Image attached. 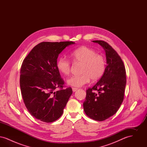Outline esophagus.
<instances>
[{"label":"esophagus","mask_w":147,"mask_h":147,"mask_svg":"<svg viewBox=\"0 0 147 147\" xmlns=\"http://www.w3.org/2000/svg\"><path fill=\"white\" fill-rule=\"evenodd\" d=\"M77 90H78V89L76 88H72V90H73V92L77 91Z\"/></svg>","instance_id":"obj_1"}]
</instances>
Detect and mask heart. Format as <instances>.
Wrapping results in <instances>:
<instances>
[{
	"label": "heart",
	"mask_w": 147,
	"mask_h": 147,
	"mask_svg": "<svg viewBox=\"0 0 147 147\" xmlns=\"http://www.w3.org/2000/svg\"><path fill=\"white\" fill-rule=\"evenodd\" d=\"M70 58L75 63L82 64L80 76H73L68 78L67 83L73 87H81L87 84L90 79L96 80L102 76L106 68V59L104 56L98 54L91 48L83 46L71 51ZM56 67L63 76L70 74L71 65L70 61L64 57L59 58Z\"/></svg>",
	"instance_id": "obj_1"
}]
</instances>
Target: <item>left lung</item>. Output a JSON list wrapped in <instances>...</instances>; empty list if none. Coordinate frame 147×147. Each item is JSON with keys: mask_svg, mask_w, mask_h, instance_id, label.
<instances>
[{"mask_svg": "<svg viewBox=\"0 0 147 147\" xmlns=\"http://www.w3.org/2000/svg\"><path fill=\"white\" fill-rule=\"evenodd\" d=\"M105 49L107 65L98 83L86 90L84 112L90 119L102 121L118 111L124 98L126 69L121 58L107 42L96 40Z\"/></svg>", "mask_w": 147, "mask_h": 147, "instance_id": "1", "label": "left lung"}]
</instances>
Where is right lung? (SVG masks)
Listing matches in <instances>:
<instances>
[{"mask_svg":"<svg viewBox=\"0 0 147 147\" xmlns=\"http://www.w3.org/2000/svg\"><path fill=\"white\" fill-rule=\"evenodd\" d=\"M74 43L41 42L24 59L20 77L21 95L28 112L35 119L49 123L63 114L73 91L70 87L63 89L64 81L56 63L59 54Z\"/></svg>","mask_w":147,"mask_h":147,"instance_id":"obj_1","label":"right lung"}]
</instances>
